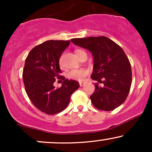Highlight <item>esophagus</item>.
<instances>
[{"instance_id":"obj_1","label":"esophagus","mask_w":152,"mask_h":152,"mask_svg":"<svg viewBox=\"0 0 152 152\" xmlns=\"http://www.w3.org/2000/svg\"><path fill=\"white\" fill-rule=\"evenodd\" d=\"M79 85H80V86H83V85H84V83H83V82L80 81V82H79Z\"/></svg>"}]
</instances>
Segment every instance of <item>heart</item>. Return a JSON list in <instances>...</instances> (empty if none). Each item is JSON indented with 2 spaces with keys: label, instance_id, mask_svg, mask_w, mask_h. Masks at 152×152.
I'll list each match as a JSON object with an SVG mask.
<instances>
[{
  "label": "heart",
  "instance_id": "b5f03b06",
  "mask_svg": "<svg viewBox=\"0 0 152 152\" xmlns=\"http://www.w3.org/2000/svg\"><path fill=\"white\" fill-rule=\"evenodd\" d=\"M76 54L77 55L78 58L83 55H86L87 54L84 50L81 49L76 50ZM88 75V71L85 69H73L69 71L67 74V77L71 79L78 80V81H83L86 78V77Z\"/></svg>",
  "mask_w": 152,
  "mask_h": 152
}]
</instances>
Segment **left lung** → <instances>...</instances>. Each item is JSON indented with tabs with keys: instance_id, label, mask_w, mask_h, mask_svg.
Instances as JSON below:
<instances>
[{
	"instance_id": "1",
	"label": "left lung",
	"mask_w": 152,
	"mask_h": 152,
	"mask_svg": "<svg viewBox=\"0 0 152 152\" xmlns=\"http://www.w3.org/2000/svg\"><path fill=\"white\" fill-rule=\"evenodd\" d=\"M71 42L91 52L94 70L91 78L95 83L90 96L93 105L102 111H113L123 104L129 93L132 81L129 60L124 50L105 36L73 38Z\"/></svg>"
}]
</instances>
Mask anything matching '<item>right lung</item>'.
Listing matches in <instances>:
<instances>
[{
  "label": "right lung",
  "mask_w": 152,
  "mask_h": 152,
  "mask_svg": "<svg viewBox=\"0 0 152 152\" xmlns=\"http://www.w3.org/2000/svg\"><path fill=\"white\" fill-rule=\"evenodd\" d=\"M70 41H46L35 46L26 59L23 80L28 96L43 113L53 115L69 105L71 96L79 88V83L61 76L59 59ZM63 80L62 86L55 88L53 83Z\"/></svg>",
  "instance_id": "right-lung-1"
}]
</instances>
